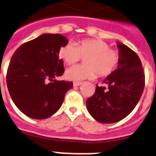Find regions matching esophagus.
Listing matches in <instances>:
<instances>
[{
	"instance_id": "34e87169",
	"label": "esophagus",
	"mask_w": 156,
	"mask_h": 156,
	"mask_svg": "<svg viewBox=\"0 0 156 156\" xmlns=\"http://www.w3.org/2000/svg\"><path fill=\"white\" fill-rule=\"evenodd\" d=\"M82 84H83V83H81V82H80V83H79V82H74V83H73V86H74V87H78V86H80Z\"/></svg>"
}]
</instances>
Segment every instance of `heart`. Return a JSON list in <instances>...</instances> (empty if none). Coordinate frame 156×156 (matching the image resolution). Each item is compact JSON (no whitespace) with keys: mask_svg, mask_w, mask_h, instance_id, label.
Here are the masks:
<instances>
[{"mask_svg":"<svg viewBox=\"0 0 156 156\" xmlns=\"http://www.w3.org/2000/svg\"><path fill=\"white\" fill-rule=\"evenodd\" d=\"M58 56L67 64H73L86 58L85 65H76L65 71L64 77L69 81L80 82L111 74L116 69L120 60L118 51L110 49L107 43L100 40H83L67 44L58 50Z\"/></svg>","mask_w":156,"mask_h":156,"instance_id":"b5f03b06","label":"heart"}]
</instances>
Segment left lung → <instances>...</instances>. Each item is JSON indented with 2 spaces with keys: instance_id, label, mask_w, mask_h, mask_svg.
Here are the masks:
<instances>
[{
  "instance_id": "1",
  "label": "left lung",
  "mask_w": 156,
  "mask_h": 156,
  "mask_svg": "<svg viewBox=\"0 0 156 156\" xmlns=\"http://www.w3.org/2000/svg\"><path fill=\"white\" fill-rule=\"evenodd\" d=\"M120 60L117 69L103 81L106 86H97L87 100V111L101 123H115L131 113L138 103L145 87V73L135 52L117 42Z\"/></svg>"
}]
</instances>
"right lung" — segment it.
I'll return each instance as SVG.
<instances>
[{
    "instance_id": "1",
    "label": "right lung",
    "mask_w": 156,
    "mask_h": 156,
    "mask_svg": "<svg viewBox=\"0 0 156 156\" xmlns=\"http://www.w3.org/2000/svg\"><path fill=\"white\" fill-rule=\"evenodd\" d=\"M69 43L59 34H44L20 45L6 73L9 93L18 109L34 119H46L62 106L72 82L58 81L64 72L58 50Z\"/></svg>"
}]
</instances>
